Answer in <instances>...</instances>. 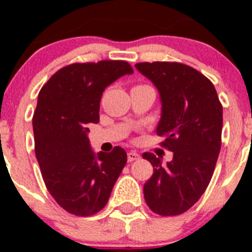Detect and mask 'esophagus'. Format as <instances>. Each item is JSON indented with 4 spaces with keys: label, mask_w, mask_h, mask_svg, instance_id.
<instances>
[{
    "label": "esophagus",
    "mask_w": 252,
    "mask_h": 252,
    "mask_svg": "<svg viewBox=\"0 0 252 252\" xmlns=\"http://www.w3.org/2000/svg\"><path fill=\"white\" fill-rule=\"evenodd\" d=\"M139 158H140V155L136 153V151H130V153H127L128 161H135V160H137Z\"/></svg>",
    "instance_id": "obj_1"
}]
</instances>
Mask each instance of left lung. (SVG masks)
Listing matches in <instances>:
<instances>
[{"label": "left lung", "instance_id": "8db88e82", "mask_svg": "<svg viewBox=\"0 0 252 252\" xmlns=\"http://www.w3.org/2000/svg\"><path fill=\"white\" fill-rule=\"evenodd\" d=\"M135 68L157 87L161 116L157 133L173 153L161 158L145 153L154 173L144 186L146 204L160 216L188 211L208 187L221 150L222 104L215 86L202 73L182 63H137Z\"/></svg>", "mask_w": 252, "mask_h": 252}]
</instances>
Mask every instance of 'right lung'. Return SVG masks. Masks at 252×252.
<instances>
[{"instance_id": "obj_1", "label": "right lung", "mask_w": 252, "mask_h": 252, "mask_svg": "<svg viewBox=\"0 0 252 252\" xmlns=\"http://www.w3.org/2000/svg\"><path fill=\"white\" fill-rule=\"evenodd\" d=\"M122 60L74 63L58 70L41 88L32 119L35 155L49 193L66 212L92 216L107 204L127 161L120 146L95 154L90 124H98L103 91L126 74Z\"/></svg>"}]
</instances>
